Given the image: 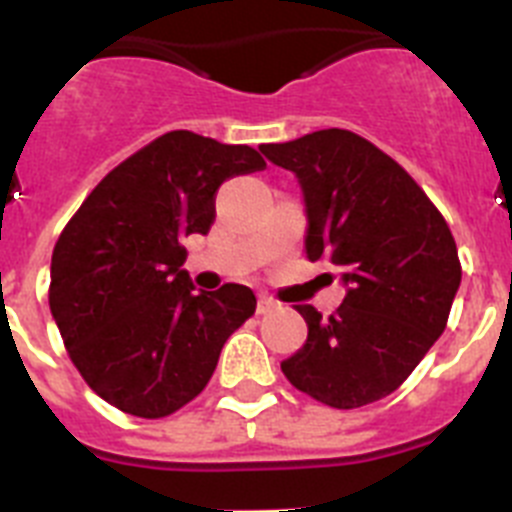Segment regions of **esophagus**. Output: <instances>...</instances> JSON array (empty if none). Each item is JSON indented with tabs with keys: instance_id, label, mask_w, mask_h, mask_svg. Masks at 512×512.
Wrapping results in <instances>:
<instances>
[{
	"instance_id": "obj_1",
	"label": "esophagus",
	"mask_w": 512,
	"mask_h": 512,
	"mask_svg": "<svg viewBox=\"0 0 512 512\" xmlns=\"http://www.w3.org/2000/svg\"><path fill=\"white\" fill-rule=\"evenodd\" d=\"M274 310H279V302L271 300V297H266V295H261L259 302H256V312H259V315H269V312H274Z\"/></svg>"
}]
</instances>
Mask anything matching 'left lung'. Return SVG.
Instances as JSON below:
<instances>
[{
	"mask_svg": "<svg viewBox=\"0 0 512 512\" xmlns=\"http://www.w3.org/2000/svg\"><path fill=\"white\" fill-rule=\"evenodd\" d=\"M261 153L297 176L307 259L336 266L346 287L330 318L297 305L307 341L282 361L284 377L338 410L382 400L446 328L461 284L454 235L413 176L361 135L315 130Z\"/></svg>",
	"mask_w": 512,
	"mask_h": 512,
	"instance_id": "left-lung-1",
	"label": "left lung"
}]
</instances>
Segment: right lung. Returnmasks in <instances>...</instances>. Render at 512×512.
Listing matches in <instances>:
<instances>
[{
  "mask_svg": "<svg viewBox=\"0 0 512 512\" xmlns=\"http://www.w3.org/2000/svg\"><path fill=\"white\" fill-rule=\"evenodd\" d=\"M264 169L253 148L174 130L104 176L63 228L51 259L53 320L81 377L122 413L184 408L256 310L243 284L197 292L182 241L207 235L220 184Z\"/></svg>",
  "mask_w": 512,
  "mask_h": 512,
  "instance_id": "1",
  "label": "right lung"
}]
</instances>
